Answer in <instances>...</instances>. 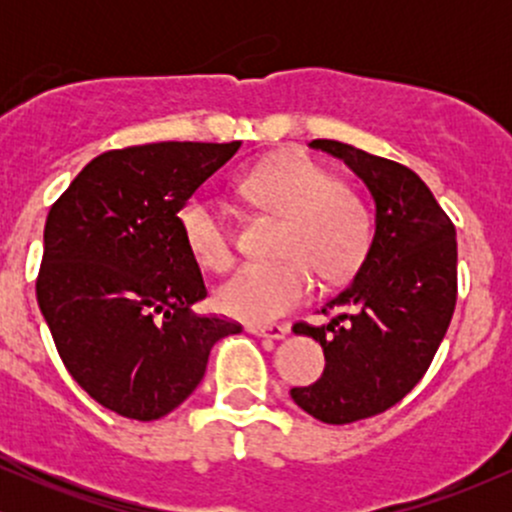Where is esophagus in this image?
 I'll return each mask as SVG.
<instances>
[{
    "mask_svg": "<svg viewBox=\"0 0 512 512\" xmlns=\"http://www.w3.org/2000/svg\"><path fill=\"white\" fill-rule=\"evenodd\" d=\"M250 334H257V337H269V339H284L289 334V327L286 325H250Z\"/></svg>",
    "mask_w": 512,
    "mask_h": 512,
    "instance_id": "obj_1",
    "label": "esophagus"
}]
</instances>
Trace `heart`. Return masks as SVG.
Returning a JSON list of instances; mask_svg holds the SVG:
<instances>
[{"label":"heart","instance_id":"1","mask_svg":"<svg viewBox=\"0 0 512 512\" xmlns=\"http://www.w3.org/2000/svg\"><path fill=\"white\" fill-rule=\"evenodd\" d=\"M240 192L284 219L276 240L281 262L248 264L221 284L216 303L226 315L245 322L274 320L310 296V272L322 281H339L361 262L368 238L366 209L313 158L276 156L243 175ZM178 223L199 267L209 272L231 267L236 260L231 228L214 199L190 197L182 204Z\"/></svg>","mask_w":512,"mask_h":512}]
</instances>
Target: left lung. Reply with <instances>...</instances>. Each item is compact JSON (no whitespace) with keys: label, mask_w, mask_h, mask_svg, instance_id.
Masks as SVG:
<instances>
[{"label":"left lung","mask_w":512,"mask_h":512,"mask_svg":"<svg viewBox=\"0 0 512 512\" xmlns=\"http://www.w3.org/2000/svg\"><path fill=\"white\" fill-rule=\"evenodd\" d=\"M354 170L375 207V231L344 291L322 305L327 325H293L325 351V370L293 387L303 411L325 424H351L397 404L431 366L457 301L455 226L407 166L356 146L313 139Z\"/></svg>","instance_id":"8db88e82"}]
</instances>
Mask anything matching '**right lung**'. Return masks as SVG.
Returning a JSON list of instances; mask_svg holds the SVG:
<instances>
[{
    "mask_svg": "<svg viewBox=\"0 0 512 512\" xmlns=\"http://www.w3.org/2000/svg\"><path fill=\"white\" fill-rule=\"evenodd\" d=\"M240 142H158L93 158L52 204L35 293L64 366L115 414L161 419L240 325L204 317L178 214Z\"/></svg>",
    "mask_w": 512,
    "mask_h": 512,
    "instance_id": "right-lung-1",
    "label": "right lung"
}]
</instances>
